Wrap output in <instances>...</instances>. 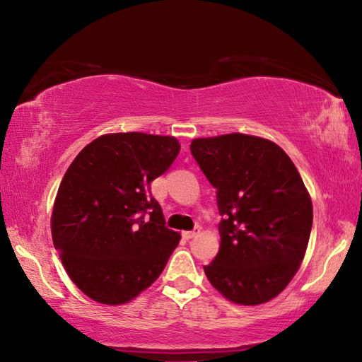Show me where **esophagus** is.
<instances>
[{
    "label": "esophagus",
    "mask_w": 362,
    "mask_h": 362,
    "mask_svg": "<svg viewBox=\"0 0 362 362\" xmlns=\"http://www.w3.org/2000/svg\"><path fill=\"white\" fill-rule=\"evenodd\" d=\"M197 235H199V227L191 230V232H183V238H185V240H193V238H196Z\"/></svg>",
    "instance_id": "1"
}]
</instances>
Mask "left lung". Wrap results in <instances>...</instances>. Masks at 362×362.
<instances>
[{"label": "left lung", "instance_id": "1", "mask_svg": "<svg viewBox=\"0 0 362 362\" xmlns=\"http://www.w3.org/2000/svg\"><path fill=\"white\" fill-rule=\"evenodd\" d=\"M189 151L216 188L221 247L206 279L226 298L259 305L288 286L305 257L313 204L280 146L228 134L197 138Z\"/></svg>", "mask_w": 362, "mask_h": 362}]
</instances>
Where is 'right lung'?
<instances>
[{"label":"right lung","instance_id":"add662e5","mask_svg":"<svg viewBox=\"0 0 362 362\" xmlns=\"http://www.w3.org/2000/svg\"><path fill=\"white\" fill-rule=\"evenodd\" d=\"M179 152L174 136L110 134L87 144L66 169L52 241L66 274L95 302L126 303L163 272L180 235L165 226L151 182Z\"/></svg>","mask_w":362,"mask_h":362}]
</instances>
